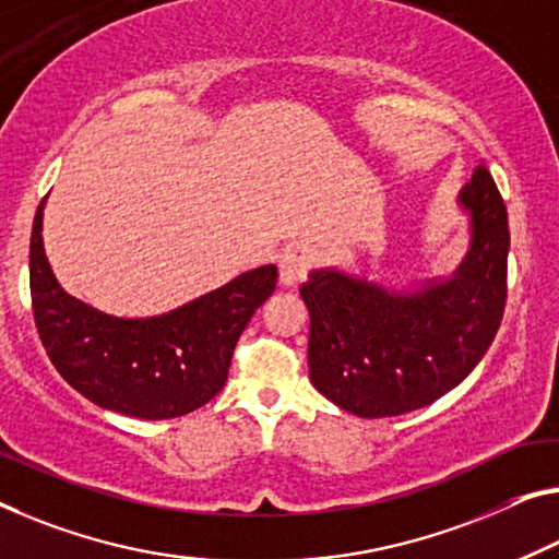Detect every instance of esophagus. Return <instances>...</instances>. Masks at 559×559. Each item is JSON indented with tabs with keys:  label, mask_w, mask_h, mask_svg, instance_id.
<instances>
[{
	"label": "esophagus",
	"mask_w": 559,
	"mask_h": 559,
	"mask_svg": "<svg viewBox=\"0 0 559 559\" xmlns=\"http://www.w3.org/2000/svg\"><path fill=\"white\" fill-rule=\"evenodd\" d=\"M309 262H312V252L307 245H289L280 257V285L297 287L309 270Z\"/></svg>",
	"instance_id": "1"
}]
</instances>
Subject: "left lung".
Masks as SVG:
<instances>
[{
	"instance_id": "obj_1",
	"label": "left lung",
	"mask_w": 559,
	"mask_h": 559,
	"mask_svg": "<svg viewBox=\"0 0 559 559\" xmlns=\"http://www.w3.org/2000/svg\"><path fill=\"white\" fill-rule=\"evenodd\" d=\"M469 247L450 277L384 287L337 267L312 270L309 380L357 417H397L432 405L485 357L508 299V210L479 165L457 194Z\"/></svg>"
}]
</instances>
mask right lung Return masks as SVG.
<instances>
[{
    "mask_svg": "<svg viewBox=\"0 0 559 559\" xmlns=\"http://www.w3.org/2000/svg\"><path fill=\"white\" fill-rule=\"evenodd\" d=\"M41 200L32 225L34 322L51 365L94 405L127 417L169 419L207 405L227 382L231 352L277 285V267L242 272L227 285L154 317H115L72 297L49 267Z\"/></svg>",
    "mask_w": 559,
    "mask_h": 559,
    "instance_id": "1",
    "label": "right lung"
}]
</instances>
